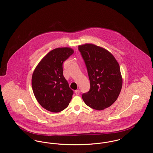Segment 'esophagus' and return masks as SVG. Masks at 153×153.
Returning <instances> with one entry per match:
<instances>
[{"mask_svg": "<svg viewBox=\"0 0 153 153\" xmlns=\"http://www.w3.org/2000/svg\"><path fill=\"white\" fill-rule=\"evenodd\" d=\"M75 93L76 94V95H79L80 94V91L79 89H77V90H75Z\"/></svg>", "mask_w": 153, "mask_h": 153, "instance_id": "esophagus-1", "label": "esophagus"}]
</instances>
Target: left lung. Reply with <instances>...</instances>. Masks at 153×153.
Here are the masks:
<instances>
[{"instance_id":"obj_1","label":"left lung","mask_w":153,"mask_h":153,"mask_svg":"<svg viewBox=\"0 0 153 153\" xmlns=\"http://www.w3.org/2000/svg\"><path fill=\"white\" fill-rule=\"evenodd\" d=\"M78 50L90 81L89 91L82 95L84 102L97 110L109 107L118 98L123 85L118 62L109 51L94 44L79 45Z\"/></svg>"}]
</instances>
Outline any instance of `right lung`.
<instances>
[{
	"instance_id": "obj_1",
	"label": "right lung",
	"mask_w": 153,
	"mask_h": 153,
	"mask_svg": "<svg viewBox=\"0 0 153 153\" xmlns=\"http://www.w3.org/2000/svg\"><path fill=\"white\" fill-rule=\"evenodd\" d=\"M74 53L71 48L50 51L33 71L32 86L39 104L45 109L59 112L68 106L74 91L63 75V63Z\"/></svg>"
}]
</instances>
